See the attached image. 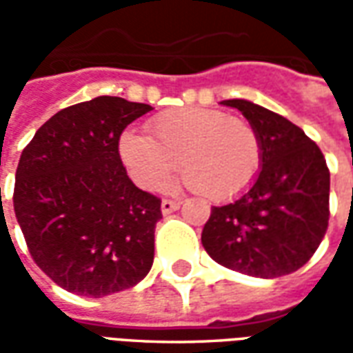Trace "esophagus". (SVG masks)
<instances>
[{
    "mask_svg": "<svg viewBox=\"0 0 353 353\" xmlns=\"http://www.w3.org/2000/svg\"><path fill=\"white\" fill-rule=\"evenodd\" d=\"M179 206H181V204H179L177 200H162L161 202V210L164 215L176 212V210H179Z\"/></svg>",
    "mask_w": 353,
    "mask_h": 353,
    "instance_id": "1",
    "label": "esophagus"
}]
</instances>
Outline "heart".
Listing matches in <instances>:
<instances>
[{
  "instance_id": "1",
  "label": "heart",
  "mask_w": 353,
  "mask_h": 353,
  "mask_svg": "<svg viewBox=\"0 0 353 353\" xmlns=\"http://www.w3.org/2000/svg\"><path fill=\"white\" fill-rule=\"evenodd\" d=\"M119 154L134 183L162 191L179 172L189 189L210 200L245 192L261 170L263 147L252 124L219 109L177 108L147 123V136L124 132Z\"/></svg>"
}]
</instances>
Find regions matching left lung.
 I'll return each instance as SVG.
<instances>
[{
    "instance_id": "obj_1",
    "label": "left lung",
    "mask_w": 353,
    "mask_h": 353,
    "mask_svg": "<svg viewBox=\"0 0 353 353\" xmlns=\"http://www.w3.org/2000/svg\"><path fill=\"white\" fill-rule=\"evenodd\" d=\"M257 130L261 170L252 187L212 208L202 245L219 265L280 278L306 265L329 223V170L319 147L285 117L250 100H223Z\"/></svg>"
}]
</instances>
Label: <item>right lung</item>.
<instances>
[{
  "mask_svg": "<svg viewBox=\"0 0 353 353\" xmlns=\"http://www.w3.org/2000/svg\"><path fill=\"white\" fill-rule=\"evenodd\" d=\"M151 105L98 96L58 111L20 154L14 214L35 265L60 288L100 296L134 288L154 257L161 199L126 174L119 138Z\"/></svg>",
  "mask_w": 353,
  "mask_h": 353,
  "instance_id": "add662e5",
  "label": "right lung"
}]
</instances>
